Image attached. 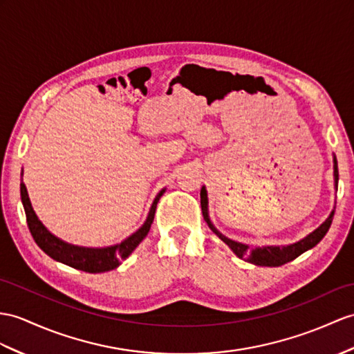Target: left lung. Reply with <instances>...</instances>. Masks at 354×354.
<instances>
[{
	"label": "left lung",
	"mask_w": 354,
	"mask_h": 354,
	"mask_svg": "<svg viewBox=\"0 0 354 354\" xmlns=\"http://www.w3.org/2000/svg\"><path fill=\"white\" fill-rule=\"evenodd\" d=\"M333 180H335V191H338V162H336V156L333 154ZM201 210H203V216L204 221L207 222L209 228L216 234L223 243L228 245V248L234 252L239 258H243L248 263L255 264V266H266V267H278L286 264L288 261H292L295 258H297L300 254L306 252L308 249H313L320 240L326 236V232L329 231L330 223L335 214V207L332 209L329 216L326 218V221L322 223L320 227L315 228L313 232L304 239H300L296 243H290L286 246H255V248H249L245 243L236 242L213 225V222L209 216V196H207V189L205 186L201 187Z\"/></svg>",
	"instance_id": "8db88e82"
}]
</instances>
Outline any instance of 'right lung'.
<instances>
[{
  "label": "right lung",
  "instance_id": "right-lung-1",
  "mask_svg": "<svg viewBox=\"0 0 354 354\" xmlns=\"http://www.w3.org/2000/svg\"><path fill=\"white\" fill-rule=\"evenodd\" d=\"M24 176V169L21 172V177ZM167 187H163L162 191L154 198L151 203L150 212L147 214V219L144 221L142 225L138 228L133 234L126 237L120 243L103 246V248H88V246H77L67 243L64 240L54 236L41 221L37 218L36 212H34L27 186L21 182V200L25 210V216H27V223L34 242L39 245L43 252L48 254L50 258H54L55 261L63 263L66 266H71L73 269L88 272V273H103L114 270L122 264L124 258L131 255L136 246L140 245L145 236L149 234L150 227L154 219V213H156V205L160 200V196L165 194Z\"/></svg>",
  "mask_w": 354,
  "mask_h": 354
}]
</instances>
